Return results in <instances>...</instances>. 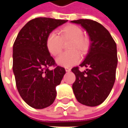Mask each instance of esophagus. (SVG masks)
Returning a JSON list of instances; mask_svg holds the SVG:
<instances>
[{"label": "esophagus", "instance_id": "34e87169", "mask_svg": "<svg viewBox=\"0 0 128 128\" xmlns=\"http://www.w3.org/2000/svg\"><path fill=\"white\" fill-rule=\"evenodd\" d=\"M65 70H66V72H70V68H68V67H66V68H65Z\"/></svg>", "mask_w": 128, "mask_h": 128}]
</instances>
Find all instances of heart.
<instances>
[{"instance_id":"1","label":"heart","mask_w":128,"mask_h":128,"mask_svg":"<svg viewBox=\"0 0 128 128\" xmlns=\"http://www.w3.org/2000/svg\"><path fill=\"white\" fill-rule=\"evenodd\" d=\"M60 36L55 33H50L46 40L48 51L53 56L59 55L62 49L63 42L70 41L67 52L62 53L56 62L62 66L69 67L78 64L80 61L81 54H85L90 46L89 40L83 36V31L77 25L68 24L64 26L59 31Z\"/></svg>"}]
</instances>
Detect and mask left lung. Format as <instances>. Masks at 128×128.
<instances>
[{
    "label": "left lung",
    "mask_w": 128,
    "mask_h": 128,
    "mask_svg": "<svg viewBox=\"0 0 128 128\" xmlns=\"http://www.w3.org/2000/svg\"><path fill=\"white\" fill-rule=\"evenodd\" d=\"M71 22L81 24L90 40L88 53L80 65L87 69L83 72L78 66L71 69L76 77L72 84L73 92L82 104L96 106L106 100L115 82L116 44L109 32L96 21L80 19Z\"/></svg>",
    "instance_id": "left-lung-1"
}]
</instances>
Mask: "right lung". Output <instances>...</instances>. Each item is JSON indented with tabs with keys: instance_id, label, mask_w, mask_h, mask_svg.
I'll return each mask as SVG.
<instances>
[{
	"instance_id": "add662e5",
	"label": "right lung",
	"mask_w": 128,
	"mask_h": 128,
	"mask_svg": "<svg viewBox=\"0 0 128 128\" xmlns=\"http://www.w3.org/2000/svg\"><path fill=\"white\" fill-rule=\"evenodd\" d=\"M67 20L36 18L18 33L13 46V72L18 91L31 107L42 109L53 104L56 87L66 73L57 66L46 45L48 35ZM50 66L54 69L50 70Z\"/></svg>"
}]
</instances>
